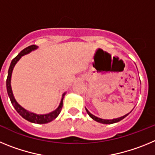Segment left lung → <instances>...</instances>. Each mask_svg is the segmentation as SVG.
I'll return each mask as SVG.
<instances>
[{"mask_svg": "<svg viewBox=\"0 0 155 155\" xmlns=\"http://www.w3.org/2000/svg\"><path fill=\"white\" fill-rule=\"evenodd\" d=\"M85 109H86V112H87V113L88 114V116H89L92 119V120H94V121L98 122V123H100V124H115V123H118V122H120V120H122L123 119H124L126 116H127L129 114H130V113H127V114L124 115V116H121V117H119V118H116V119H113V120H104V119L98 118V117H97V116H94L93 114H91L89 111L87 110V108H85Z\"/></svg>", "mask_w": 155, "mask_h": 155, "instance_id": "left-lung-1", "label": "left lung"}]
</instances>
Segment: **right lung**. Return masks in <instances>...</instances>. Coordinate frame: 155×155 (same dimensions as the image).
Segmentation results:
<instances>
[{"label":"right lung","instance_id":"add662e5","mask_svg":"<svg viewBox=\"0 0 155 155\" xmlns=\"http://www.w3.org/2000/svg\"><path fill=\"white\" fill-rule=\"evenodd\" d=\"M37 48H38V46H35V45H31V46H28V47H26L25 49H24L22 51L20 52V53L12 60L10 67H9V69H8V78H7L6 81V85L7 91H8V96L10 98L11 102H12L14 108L15 109V110L19 113V115L22 116L25 120H28V121L31 122V123H33V124H44L53 121V120H55L57 116H59V114L61 113V109H62L63 99H64V96L65 95L66 92H64V94H63L61 103H60L59 106L55 109V110L53 111V112H51V113H47V114H36V113H31V112L26 110V109H24L22 106H21V105L18 103L17 101H16L15 98V97H14V94L12 89V85H11L12 71H13L14 68H15V64L18 63V61L21 58V57H23L24 55H26L28 53H31V52L33 51V50H36Z\"/></svg>","mask_w":155,"mask_h":155}]
</instances>
